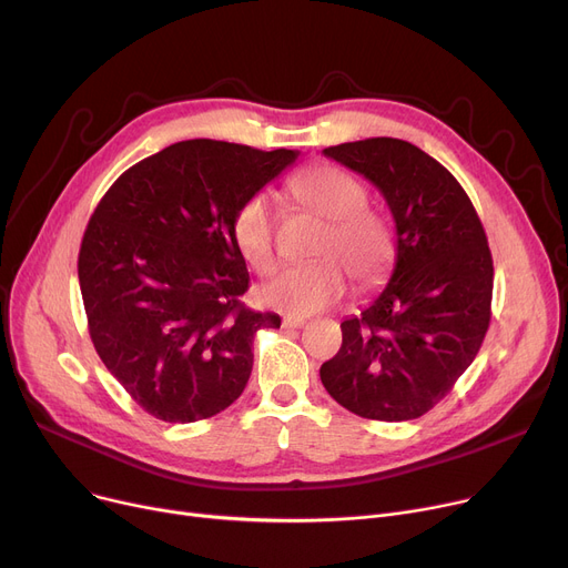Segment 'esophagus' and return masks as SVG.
I'll use <instances>...</instances> for the list:
<instances>
[{
	"mask_svg": "<svg viewBox=\"0 0 568 568\" xmlns=\"http://www.w3.org/2000/svg\"><path fill=\"white\" fill-rule=\"evenodd\" d=\"M304 324H306L304 317H292V315L283 317V326H285V329H302Z\"/></svg>",
	"mask_w": 568,
	"mask_h": 568,
	"instance_id": "obj_1",
	"label": "esophagus"
}]
</instances>
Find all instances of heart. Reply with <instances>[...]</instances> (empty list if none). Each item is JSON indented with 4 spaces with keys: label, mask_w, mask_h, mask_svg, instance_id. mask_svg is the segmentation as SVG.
Masks as SVG:
<instances>
[{
    "label": "heart",
    "mask_w": 568,
    "mask_h": 568,
    "mask_svg": "<svg viewBox=\"0 0 568 568\" xmlns=\"http://www.w3.org/2000/svg\"><path fill=\"white\" fill-rule=\"evenodd\" d=\"M287 189L296 204L326 225L315 246L320 260L285 266L262 285L260 296L266 306L290 315H313L345 294V271L362 290L386 278L396 255L394 232L366 204L368 191L359 179L336 165H313L292 176ZM232 236L239 255L257 274L276 264V223L264 195H253L236 209Z\"/></svg>",
    "instance_id": "1"
}]
</instances>
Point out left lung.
Here are the masks:
<instances>
[{
  "label": "left lung",
  "instance_id": "8db88e82",
  "mask_svg": "<svg viewBox=\"0 0 568 568\" xmlns=\"http://www.w3.org/2000/svg\"><path fill=\"white\" fill-rule=\"evenodd\" d=\"M322 154L364 174L396 223L392 278L362 315L341 322L343 345L322 364V384L364 419H419L452 392L488 332L484 225L456 176L405 140L368 138Z\"/></svg>",
  "mask_w": 568,
  "mask_h": 568
}]
</instances>
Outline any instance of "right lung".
<instances>
[{"label": "right lung", "instance_id": "obj_1", "mask_svg": "<svg viewBox=\"0 0 568 568\" xmlns=\"http://www.w3.org/2000/svg\"><path fill=\"white\" fill-rule=\"evenodd\" d=\"M296 156L174 142L129 168L92 214L78 257L89 336L156 419L191 424L230 407L253 371V336L281 326L242 304L248 268L232 221Z\"/></svg>", "mask_w": 568, "mask_h": 568}]
</instances>
